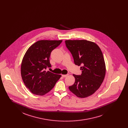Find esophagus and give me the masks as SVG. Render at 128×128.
<instances>
[{
    "label": "esophagus",
    "instance_id": "1",
    "mask_svg": "<svg viewBox=\"0 0 128 128\" xmlns=\"http://www.w3.org/2000/svg\"><path fill=\"white\" fill-rule=\"evenodd\" d=\"M68 74H65V75H62V77H66L68 76Z\"/></svg>",
    "mask_w": 128,
    "mask_h": 128
}]
</instances>
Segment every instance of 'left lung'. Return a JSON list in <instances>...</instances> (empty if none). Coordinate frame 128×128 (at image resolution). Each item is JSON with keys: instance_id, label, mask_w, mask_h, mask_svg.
Returning <instances> with one entry per match:
<instances>
[{"instance_id": "8db88e82", "label": "left lung", "mask_w": 128, "mask_h": 128, "mask_svg": "<svg viewBox=\"0 0 128 128\" xmlns=\"http://www.w3.org/2000/svg\"><path fill=\"white\" fill-rule=\"evenodd\" d=\"M66 48L73 56L75 65L81 66L80 75L73 74L75 81L69 89L79 98L93 94L100 86L106 75L102 53L94 43L85 40L65 41Z\"/></svg>"}]
</instances>
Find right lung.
<instances>
[{"mask_svg":"<svg viewBox=\"0 0 128 128\" xmlns=\"http://www.w3.org/2000/svg\"><path fill=\"white\" fill-rule=\"evenodd\" d=\"M62 40H40L27 50L21 64V75L26 87L32 94L42 96L51 91L61 75L49 71L51 52Z\"/></svg>","mask_w":128,"mask_h":128,"instance_id":"1","label":"right lung"}]
</instances>
